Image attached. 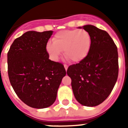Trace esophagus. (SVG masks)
Here are the masks:
<instances>
[{"label":"esophagus","mask_w":128,"mask_h":128,"mask_svg":"<svg viewBox=\"0 0 128 128\" xmlns=\"http://www.w3.org/2000/svg\"><path fill=\"white\" fill-rule=\"evenodd\" d=\"M64 67H65V70H67V69H68V66L67 65H64Z\"/></svg>","instance_id":"1"}]
</instances>
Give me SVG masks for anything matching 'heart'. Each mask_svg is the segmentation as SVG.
I'll use <instances>...</instances> for the list:
<instances>
[{
	"instance_id": "obj_1",
	"label": "heart",
	"mask_w": 128,
	"mask_h": 128,
	"mask_svg": "<svg viewBox=\"0 0 128 128\" xmlns=\"http://www.w3.org/2000/svg\"><path fill=\"white\" fill-rule=\"evenodd\" d=\"M52 42L47 43L46 46V50L52 60L57 61L64 51V56L68 60L79 63L88 54L92 38L85 29H69L55 34Z\"/></svg>"
}]
</instances>
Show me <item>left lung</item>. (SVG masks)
Returning a JSON list of instances; mask_svg holds the SVG:
<instances>
[{"instance_id":"8db88e82","label":"left lung","mask_w":128,"mask_h":128,"mask_svg":"<svg viewBox=\"0 0 128 128\" xmlns=\"http://www.w3.org/2000/svg\"><path fill=\"white\" fill-rule=\"evenodd\" d=\"M79 28L91 35L92 44L86 57L68 68L75 98L85 106H98L108 98L118 74L117 47L108 32L92 25Z\"/></svg>"}]
</instances>
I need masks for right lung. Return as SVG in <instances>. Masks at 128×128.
<instances>
[{
  "instance_id": "obj_1",
  "label": "right lung",
  "mask_w": 128,
  "mask_h": 128,
  "mask_svg": "<svg viewBox=\"0 0 128 128\" xmlns=\"http://www.w3.org/2000/svg\"><path fill=\"white\" fill-rule=\"evenodd\" d=\"M52 30H30L15 39L8 52L10 83L19 98L37 109L51 106L66 75L62 63L51 61L46 50Z\"/></svg>"
}]
</instances>
